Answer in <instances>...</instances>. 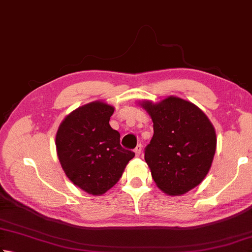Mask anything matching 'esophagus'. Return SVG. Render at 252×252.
<instances>
[{
	"mask_svg": "<svg viewBox=\"0 0 252 252\" xmlns=\"http://www.w3.org/2000/svg\"><path fill=\"white\" fill-rule=\"evenodd\" d=\"M141 152H142V145L139 144V145H137V146L135 147L134 153H135L136 156H140V155H141Z\"/></svg>",
	"mask_w": 252,
	"mask_h": 252,
	"instance_id": "34e87169",
	"label": "esophagus"
}]
</instances>
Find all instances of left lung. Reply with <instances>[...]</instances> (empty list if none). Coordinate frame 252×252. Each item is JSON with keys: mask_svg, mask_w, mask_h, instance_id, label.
Listing matches in <instances>:
<instances>
[{"mask_svg": "<svg viewBox=\"0 0 252 252\" xmlns=\"http://www.w3.org/2000/svg\"><path fill=\"white\" fill-rule=\"evenodd\" d=\"M141 106L153 120L154 135L144 158L157 187L169 195H181L200 185L216 151L213 125L193 103L169 96Z\"/></svg>", "mask_w": 252, "mask_h": 252, "instance_id": "8db88e82", "label": "left lung"}]
</instances>
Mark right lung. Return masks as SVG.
<instances>
[{"label":"right lung","instance_id":"obj_1","mask_svg":"<svg viewBox=\"0 0 252 252\" xmlns=\"http://www.w3.org/2000/svg\"><path fill=\"white\" fill-rule=\"evenodd\" d=\"M115 108L93 101L67 115L56 136L57 154L65 175L87 193L111 189L134 153L120 145V133L109 125Z\"/></svg>","mask_w":252,"mask_h":252}]
</instances>
